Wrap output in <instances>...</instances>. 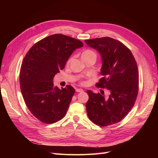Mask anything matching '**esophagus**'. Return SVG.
<instances>
[{"instance_id":"esophagus-1","label":"esophagus","mask_w":158,"mask_h":158,"mask_svg":"<svg viewBox=\"0 0 158 158\" xmlns=\"http://www.w3.org/2000/svg\"><path fill=\"white\" fill-rule=\"evenodd\" d=\"M76 92H84V90L82 89H76Z\"/></svg>"}]
</instances>
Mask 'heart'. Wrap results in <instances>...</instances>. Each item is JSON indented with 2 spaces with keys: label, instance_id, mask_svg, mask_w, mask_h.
<instances>
[{
  "label": "heart",
  "instance_id": "heart-1",
  "mask_svg": "<svg viewBox=\"0 0 158 158\" xmlns=\"http://www.w3.org/2000/svg\"><path fill=\"white\" fill-rule=\"evenodd\" d=\"M91 57H95L96 58V53L93 51L91 49H86L82 52V60H85L88 59L89 58H91ZM70 60V59L69 60V62ZM84 82H82V84H84Z\"/></svg>",
  "mask_w": 158,
  "mask_h": 158
}]
</instances>
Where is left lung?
Segmentation results:
<instances>
[{
	"label": "left lung",
	"mask_w": 158,
	"mask_h": 158,
	"mask_svg": "<svg viewBox=\"0 0 158 158\" xmlns=\"http://www.w3.org/2000/svg\"><path fill=\"white\" fill-rule=\"evenodd\" d=\"M85 42L102 56V78L96 86L110 91L107 99L99 93L87 91L88 116L97 125H111L123 120L135 103L139 84L136 62L131 50L113 38H95Z\"/></svg>",
	"instance_id": "8db88e82"
}]
</instances>
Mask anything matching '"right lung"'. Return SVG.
Listing matches in <instances>:
<instances>
[{
    "mask_svg": "<svg viewBox=\"0 0 158 158\" xmlns=\"http://www.w3.org/2000/svg\"><path fill=\"white\" fill-rule=\"evenodd\" d=\"M83 45L73 37L54 34L37 42L26 55L20 73L21 92L28 109L40 121L56 123L67 112L75 89L70 85L59 89L52 80L74 51Z\"/></svg>",
    "mask_w": 158,
    "mask_h": 158,
    "instance_id": "add662e5",
    "label": "right lung"
}]
</instances>
